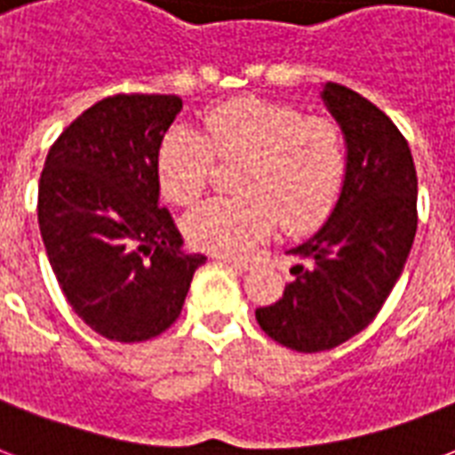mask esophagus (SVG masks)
<instances>
[{"mask_svg": "<svg viewBox=\"0 0 455 455\" xmlns=\"http://www.w3.org/2000/svg\"><path fill=\"white\" fill-rule=\"evenodd\" d=\"M227 265L235 267V269H243V272H248V269H252V259L248 258H221Z\"/></svg>", "mask_w": 455, "mask_h": 455, "instance_id": "1", "label": "esophagus"}]
</instances>
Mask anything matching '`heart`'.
<instances>
[{
    "label": "heart",
    "mask_w": 455,
    "mask_h": 455,
    "mask_svg": "<svg viewBox=\"0 0 455 455\" xmlns=\"http://www.w3.org/2000/svg\"><path fill=\"white\" fill-rule=\"evenodd\" d=\"M212 159L241 164L231 200H212L183 221L200 251L235 255L279 227L305 234L327 220L346 172L339 124L305 116L293 104L238 97L217 104L190 131L173 126L157 150V181L172 204H196L210 183Z\"/></svg>",
    "instance_id": "obj_1"
}]
</instances>
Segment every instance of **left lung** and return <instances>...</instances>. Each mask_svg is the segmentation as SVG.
Returning a JSON list of instances; mask_svg holds the SVG:
<instances>
[{
  "instance_id": "obj_1",
  "label": "left lung",
  "mask_w": 455,
  "mask_h": 455,
  "mask_svg": "<svg viewBox=\"0 0 455 455\" xmlns=\"http://www.w3.org/2000/svg\"><path fill=\"white\" fill-rule=\"evenodd\" d=\"M322 100L346 138L341 196L317 234L291 248L293 282L255 317L291 351H329L370 324L403 272L418 231V173L396 124L355 90Z\"/></svg>"
}]
</instances>
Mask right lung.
Returning a JSON list of instances; mask_svg holds the SVG:
<instances>
[{"label":"right lung","instance_id":"right-lung-1","mask_svg":"<svg viewBox=\"0 0 455 455\" xmlns=\"http://www.w3.org/2000/svg\"><path fill=\"white\" fill-rule=\"evenodd\" d=\"M176 95L104 97L64 128L44 159L37 221L76 315L109 341L172 327L204 255L159 207L157 150L181 112Z\"/></svg>","mask_w":455,"mask_h":455}]
</instances>
